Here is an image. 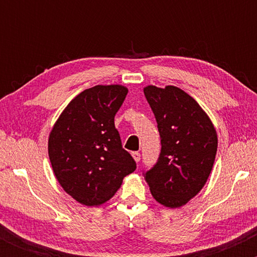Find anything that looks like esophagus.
I'll list each match as a JSON object with an SVG mask.
<instances>
[{
	"label": "esophagus",
	"mask_w": 257,
	"mask_h": 257,
	"mask_svg": "<svg viewBox=\"0 0 257 257\" xmlns=\"http://www.w3.org/2000/svg\"><path fill=\"white\" fill-rule=\"evenodd\" d=\"M132 156H133V158H134V161L137 162V163L140 162V152H133Z\"/></svg>",
	"instance_id": "1"
}]
</instances>
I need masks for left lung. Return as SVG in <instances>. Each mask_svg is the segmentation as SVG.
<instances>
[{
  "instance_id": "left-lung-1",
  "label": "left lung",
  "mask_w": 257,
  "mask_h": 257,
  "mask_svg": "<svg viewBox=\"0 0 257 257\" xmlns=\"http://www.w3.org/2000/svg\"><path fill=\"white\" fill-rule=\"evenodd\" d=\"M161 135L157 163L144 173L153 198L180 208L205 185L217 151V135L198 102L174 85L144 88Z\"/></svg>"
}]
</instances>
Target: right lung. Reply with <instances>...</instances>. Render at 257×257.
<instances>
[{
    "label": "right lung",
    "instance_id": "add662e5",
    "mask_svg": "<svg viewBox=\"0 0 257 257\" xmlns=\"http://www.w3.org/2000/svg\"><path fill=\"white\" fill-rule=\"evenodd\" d=\"M126 94L128 89L119 84L83 90L65 107L49 134L48 155L55 178L81 204H104L124 176L137 169L114 126Z\"/></svg>",
    "mask_w": 257,
    "mask_h": 257
}]
</instances>
